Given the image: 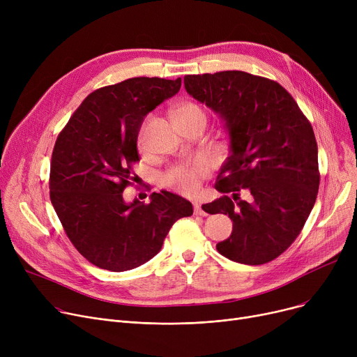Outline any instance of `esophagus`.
<instances>
[{"mask_svg": "<svg viewBox=\"0 0 357 357\" xmlns=\"http://www.w3.org/2000/svg\"><path fill=\"white\" fill-rule=\"evenodd\" d=\"M194 213H195L197 215H205V211H204L202 207H201V202L194 201Z\"/></svg>", "mask_w": 357, "mask_h": 357, "instance_id": "1", "label": "esophagus"}]
</instances>
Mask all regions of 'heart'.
<instances>
[{
	"label": "heart",
	"instance_id": "obj_1",
	"mask_svg": "<svg viewBox=\"0 0 357 357\" xmlns=\"http://www.w3.org/2000/svg\"><path fill=\"white\" fill-rule=\"evenodd\" d=\"M185 116H202L205 117V112L201 107L197 104L188 102L183 104L178 108L176 117H185ZM139 144H144V128H142L139 135ZM208 165L205 160H198L191 166L186 167H176L174 171L169 172L165 178L166 183L174 186L175 190L183 192V194H194L199 188V181L202 176L207 175Z\"/></svg>",
	"mask_w": 357,
	"mask_h": 357
}]
</instances>
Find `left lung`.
<instances>
[{"label":"left lung","mask_w":357,"mask_h":357,"mask_svg":"<svg viewBox=\"0 0 357 357\" xmlns=\"http://www.w3.org/2000/svg\"><path fill=\"white\" fill-rule=\"evenodd\" d=\"M183 84L222 120L230 140L215 182L224 195L202 207L233 220L231 236L217 250L238 264H268L292 245L315 204L320 174L312 127L275 81L224 70L186 75ZM243 189L248 200L238 197Z\"/></svg>","instance_id":"8db88e82"}]
</instances>
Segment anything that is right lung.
I'll return each mask as SVG.
<instances>
[{
  "mask_svg": "<svg viewBox=\"0 0 357 357\" xmlns=\"http://www.w3.org/2000/svg\"><path fill=\"white\" fill-rule=\"evenodd\" d=\"M181 89V78H130L93 91L56 140L50 201L77 250L111 272L139 268L155 257L174 222L192 204L162 191L150 202H126L131 163L144 117Z\"/></svg>",
  "mask_w": 357,
  "mask_h": 357,
  "instance_id": "add662e5",
  "label": "right lung"
}]
</instances>
